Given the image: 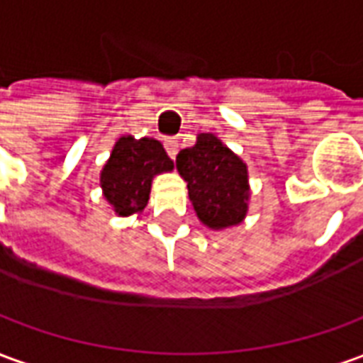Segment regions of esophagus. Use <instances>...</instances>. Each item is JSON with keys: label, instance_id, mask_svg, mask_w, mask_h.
Listing matches in <instances>:
<instances>
[{"label": "esophagus", "instance_id": "1", "mask_svg": "<svg viewBox=\"0 0 363 363\" xmlns=\"http://www.w3.org/2000/svg\"><path fill=\"white\" fill-rule=\"evenodd\" d=\"M165 150L169 153V157L174 159L177 157V151H179V142L174 138H169V140H165Z\"/></svg>", "mask_w": 363, "mask_h": 363}]
</instances>
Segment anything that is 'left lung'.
Instances as JSON below:
<instances>
[{"instance_id": "8db88e82", "label": "left lung", "mask_w": 363, "mask_h": 363, "mask_svg": "<svg viewBox=\"0 0 363 363\" xmlns=\"http://www.w3.org/2000/svg\"><path fill=\"white\" fill-rule=\"evenodd\" d=\"M177 169L202 223L221 229L243 221L249 200L247 165L216 135L200 134L196 145L179 151Z\"/></svg>"}]
</instances>
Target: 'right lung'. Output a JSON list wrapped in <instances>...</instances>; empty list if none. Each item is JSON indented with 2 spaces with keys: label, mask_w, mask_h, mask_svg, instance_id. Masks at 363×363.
<instances>
[{
  "label": "right lung",
  "mask_w": 363,
  "mask_h": 363,
  "mask_svg": "<svg viewBox=\"0 0 363 363\" xmlns=\"http://www.w3.org/2000/svg\"><path fill=\"white\" fill-rule=\"evenodd\" d=\"M173 161L157 140L132 135L120 138L101 173V186L118 216H130L145 208L153 177L173 171Z\"/></svg>",
  "instance_id": "obj_1"
}]
</instances>
